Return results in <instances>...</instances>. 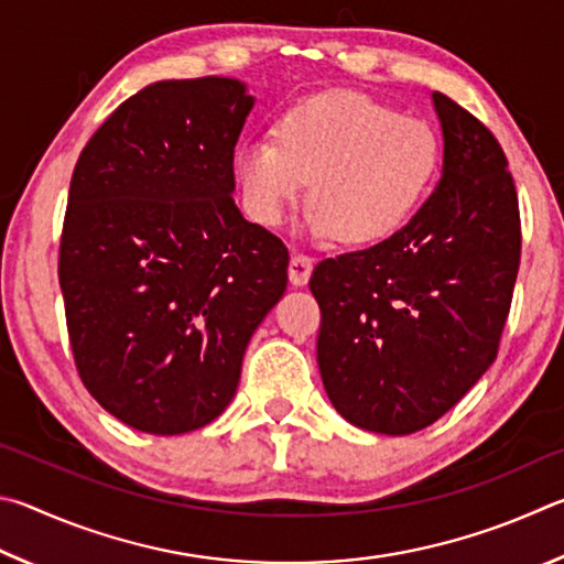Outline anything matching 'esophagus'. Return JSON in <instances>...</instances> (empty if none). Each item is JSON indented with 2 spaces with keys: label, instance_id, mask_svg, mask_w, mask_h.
Returning a JSON list of instances; mask_svg holds the SVG:
<instances>
[{
  "label": "esophagus",
  "instance_id": "esophagus-1",
  "mask_svg": "<svg viewBox=\"0 0 564 564\" xmlns=\"http://www.w3.org/2000/svg\"><path fill=\"white\" fill-rule=\"evenodd\" d=\"M314 270V260L310 254L304 252H294L292 260H290V282L297 284V288H304V284L310 282Z\"/></svg>",
  "mask_w": 564,
  "mask_h": 564
}]
</instances>
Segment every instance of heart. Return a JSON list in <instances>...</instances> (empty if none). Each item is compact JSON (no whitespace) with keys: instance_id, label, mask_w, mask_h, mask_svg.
Wrapping results in <instances>:
<instances>
[{"instance_id":"b5f03b06","label":"heart","mask_w":564,"mask_h":564,"mask_svg":"<svg viewBox=\"0 0 564 564\" xmlns=\"http://www.w3.org/2000/svg\"><path fill=\"white\" fill-rule=\"evenodd\" d=\"M441 143L423 118L354 91L292 104L274 123V141L257 138L235 158L247 210L260 225H282L310 185L314 237L339 235L373 245L401 230L438 173Z\"/></svg>"}]
</instances>
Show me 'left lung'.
<instances>
[{"instance_id":"8db88e82","label":"left lung","mask_w":564,"mask_h":564,"mask_svg":"<svg viewBox=\"0 0 564 564\" xmlns=\"http://www.w3.org/2000/svg\"><path fill=\"white\" fill-rule=\"evenodd\" d=\"M443 173L369 250L314 267L324 389L354 426L406 436L466 397L498 357L520 267L518 193L498 138L433 94Z\"/></svg>"}]
</instances>
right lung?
Instances as JSON below:
<instances>
[{
  "label": "right lung",
  "instance_id": "right-lung-1",
  "mask_svg": "<svg viewBox=\"0 0 564 564\" xmlns=\"http://www.w3.org/2000/svg\"><path fill=\"white\" fill-rule=\"evenodd\" d=\"M252 104L235 78L158 82L76 161L58 245L68 341L88 393L135 431L177 436L220 416L288 290V247L232 197Z\"/></svg>",
  "mask_w": 564,
  "mask_h": 564
}]
</instances>
